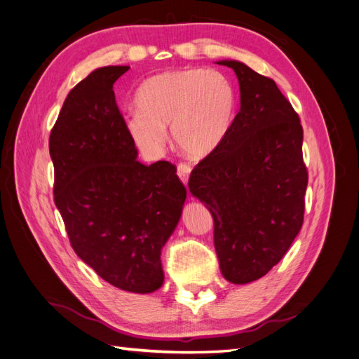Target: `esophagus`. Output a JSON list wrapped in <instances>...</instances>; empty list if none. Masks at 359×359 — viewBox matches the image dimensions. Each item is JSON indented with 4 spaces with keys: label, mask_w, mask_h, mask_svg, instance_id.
Instances as JSON below:
<instances>
[{
    "label": "esophagus",
    "mask_w": 359,
    "mask_h": 359,
    "mask_svg": "<svg viewBox=\"0 0 359 359\" xmlns=\"http://www.w3.org/2000/svg\"><path fill=\"white\" fill-rule=\"evenodd\" d=\"M189 172H191V166L188 163H179L177 166V176L180 177V180L185 183H188V179H189Z\"/></svg>",
    "instance_id": "1"
}]
</instances>
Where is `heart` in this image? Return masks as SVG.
<instances>
[{
  "mask_svg": "<svg viewBox=\"0 0 359 359\" xmlns=\"http://www.w3.org/2000/svg\"><path fill=\"white\" fill-rule=\"evenodd\" d=\"M237 90L214 69L168 70L148 78L136 93L137 113L127 119L133 140L145 151H159L165 127L174 144L191 157L219 148L234 122Z\"/></svg>",
  "mask_w": 359,
  "mask_h": 359,
  "instance_id": "heart-1",
  "label": "heart"
}]
</instances>
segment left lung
Here are the masks:
<instances>
[{"label": "left lung", "mask_w": 359, "mask_h": 359, "mask_svg": "<svg viewBox=\"0 0 359 359\" xmlns=\"http://www.w3.org/2000/svg\"><path fill=\"white\" fill-rule=\"evenodd\" d=\"M240 111L228 136L189 176L191 194L214 219L223 277L236 285L262 278L303 226L307 168L303 127L273 79L238 61Z\"/></svg>", "instance_id": "8db88e82"}]
</instances>
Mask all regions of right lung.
<instances>
[{
  "label": "right lung",
  "mask_w": 359,
  "mask_h": 359,
  "mask_svg": "<svg viewBox=\"0 0 359 359\" xmlns=\"http://www.w3.org/2000/svg\"><path fill=\"white\" fill-rule=\"evenodd\" d=\"M128 65L97 69L74 86L50 133L53 196L73 251L122 290L163 283L162 246L187 198L176 165L140 163L113 84Z\"/></svg>",
  "instance_id": "right-lung-1"
}]
</instances>
